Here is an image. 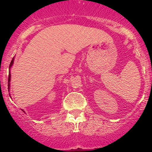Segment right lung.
<instances>
[{"label": "right lung", "instance_id": "1", "mask_svg": "<svg viewBox=\"0 0 152 152\" xmlns=\"http://www.w3.org/2000/svg\"><path fill=\"white\" fill-rule=\"evenodd\" d=\"M13 61H14V58H13V59H12L11 62H10V67H9V69H10V72H9V76H8V90H9V91H10V77H11V75H10V68H11V67L13 66ZM9 95H10V94H9Z\"/></svg>", "mask_w": 152, "mask_h": 152}]
</instances>
